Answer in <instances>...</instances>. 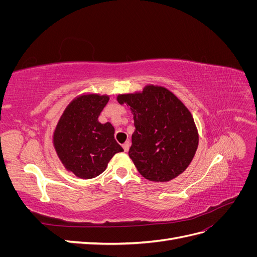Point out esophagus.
I'll return each instance as SVG.
<instances>
[{
    "label": "esophagus",
    "mask_w": 257,
    "mask_h": 257,
    "mask_svg": "<svg viewBox=\"0 0 257 257\" xmlns=\"http://www.w3.org/2000/svg\"><path fill=\"white\" fill-rule=\"evenodd\" d=\"M122 148H123V150H124V151L127 152V151H128V149H130V143H128V142L124 143V144L122 145Z\"/></svg>",
    "instance_id": "obj_1"
}]
</instances>
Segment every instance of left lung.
Returning a JSON list of instances; mask_svg holds the SVG:
<instances>
[{
    "label": "left lung",
    "mask_w": 257,
    "mask_h": 257,
    "mask_svg": "<svg viewBox=\"0 0 257 257\" xmlns=\"http://www.w3.org/2000/svg\"><path fill=\"white\" fill-rule=\"evenodd\" d=\"M134 115L128 155L143 177L167 182L188 168L198 147V132L190 110L173 92L146 85L143 92L120 94Z\"/></svg>",
    "instance_id": "left-lung-1"
}]
</instances>
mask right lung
Returning a JSON list of instances; mask_svg holds the SVG:
<instances>
[{
  "mask_svg": "<svg viewBox=\"0 0 257 257\" xmlns=\"http://www.w3.org/2000/svg\"><path fill=\"white\" fill-rule=\"evenodd\" d=\"M109 100L108 95L84 94L71 102L53 134V146L64 167L81 179L95 178L122 147L115 142L111 123L98 116Z\"/></svg>",
  "mask_w": 257,
  "mask_h": 257,
  "instance_id": "obj_1",
  "label": "right lung"
}]
</instances>
